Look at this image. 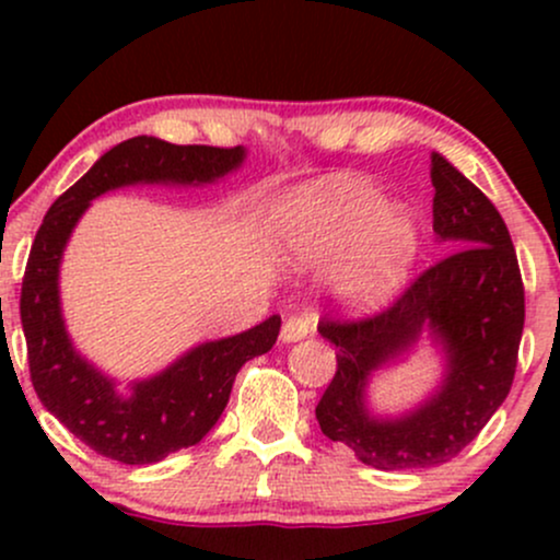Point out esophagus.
I'll use <instances>...</instances> for the list:
<instances>
[{
	"label": "esophagus",
	"mask_w": 560,
	"mask_h": 560,
	"mask_svg": "<svg viewBox=\"0 0 560 560\" xmlns=\"http://www.w3.org/2000/svg\"><path fill=\"white\" fill-rule=\"evenodd\" d=\"M313 331V318L311 316H292L281 326V342H300L307 334Z\"/></svg>",
	"instance_id": "1"
}]
</instances>
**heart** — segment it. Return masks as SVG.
Masks as SVG:
<instances>
[{
    "label": "heart",
    "mask_w": 560,
    "mask_h": 560,
    "mask_svg": "<svg viewBox=\"0 0 560 560\" xmlns=\"http://www.w3.org/2000/svg\"><path fill=\"white\" fill-rule=\"evenodd\" d=\"M284 226L294 253L307 260L329 258L361 236L355 258L337 281L339 294L361 311L382 305L400 289L421 247L413 210L387 205L376 186L350 178L298 191L287 202Z\"/></svg>",
    "instance_id": "obj_1"
}]
</instances>
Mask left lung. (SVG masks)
I'll use <instances>...</instances> for the list:
<instances>
[{
	"mask_svg": "<svg viewBox=\"0 0 560 560\" xmlns=\"http://www.w3.org/2000/svg\"><path fill=\"white\" fill-rule=\"evenodd\" d=\"M434 234L445 258L427 268L387 311L318 324L337 345V374L316 405L320 432L361 464L429 468L455 458L503 405L524 331V284L498 208L432 152ZM429 332L446 352V378L419 409L389 420L364 405L368 378Z\"/></svg>",
	"mask_w": 560,
	"mask_h": 560,
	"instance_id": "obj_1",
	"label": "left lung"
}]
</instances>
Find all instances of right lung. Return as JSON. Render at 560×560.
<instances>
[{
	"label": "right lung",
	"instance_id": "1",
	"mask_svg": "<svg viewBox=\"0 0 560 560\" xmlns=\"http://www.w3.org/2000/svg\"><path fill=\"white\" fill-rule=\"evenodd\" d=\"M247 158L244 147L168 144L133 137L105 152L44 215L21 289V320L31 382L38 400L94 453L128 466L158 464L202 440L226 408L234 378L276 345L281 318L271 316L234 337L202 342L168 369L115 389L110 376L75 352L60 307V260L89 202L131 184H213Z\"/></svg>",
	"mask_w": 560,
	"mask_h": 560
}]
</instances>
